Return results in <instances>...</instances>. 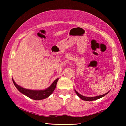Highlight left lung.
<instances>
[{"label": "left lung", "instance_id": "1", "mask_svg": "<svg viewBox=\"0 0 126 126\" xmlns=\"http://www.w3.org/2000/svg\"><path fill=\"white\" fill-rule=\"evenodd\" d=\"M75 91V92L77 94L78 96L80 98V99H82V100H83V101H94V100H96L98 99H99L103 97L104 96H105V95L107 94H108L109 92H108L107 93H106L104 94L103 95H98V96H95V97H86V96H84V95H82L80 94L79 93H78L77 92L76 90H74Z\"/></svg>", "mask_w": 126, "mask_h": 126}]
</instances>
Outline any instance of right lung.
<instances>
[{
    "instance_id": "add662e5",
    "label": "right lung",
    "mask_w": 126,
    "mask_h": 126,
    "mask_svg": "<svg viewBox=\"0 0 126 126\" xmlns=\"http://www.w3.org/2000/svg\"><path fill=\"white\" fill-rule=\"evenodd\" d=\"M58 79L59 78L56 79L48 88L44 89V90H31V89L24 88L19 86L14 82L13 79L12 78L14 86L20 93L34 100H42L45 99L52 94L53 91H54L55 87H56V85Z\"/></svg>"
}]
</instances>
